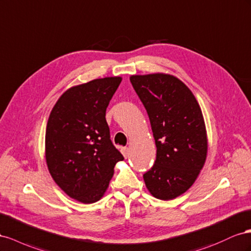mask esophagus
<instances>
[{"label":"esophagus","mask_w":251,"mask_h":251,"mask_svg":"<svg viewBox=\"0 0 251 251\" xmlns=\"http://www.w3.org/2000/svg\"><path fill=\"white\" fill-rule=\"evenodd\" d=\"M121 151H122V153H123V155L125 156V157H128V155H129V148L128 147H122V149H121Z\"/></svg>","instance_id":"1"}]
</instances>
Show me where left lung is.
<instances>
[{"mask_svg": "<svg viewBox=\"0 0 251 251\" xmlns=\"http://www.w3.org/2000/svg\"><path fill=\"white\" fill-rule=\"evenodd\" d=\"M149 117L156 146L153 166L143 175L160 200L181 196L195 183L207 154L204 118L190 89L177 77L153 74L130 76Z\"/></svg>", "mask_w": 251, "mask_h": 251, "instance_id": "obj_1", "label": "left lung"}]
</instances>
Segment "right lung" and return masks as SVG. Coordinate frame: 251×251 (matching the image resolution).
<instances>
[{"mask_svg":"<svg viewBox=\"0 0 251 251\" xmlns=\"http://www.w3.org/2000/svg\"><path fill=\"white\" fill-rule=\"evenodd\" d=\"M122 77L92 80L68 89L55 103L47 122L46 162L54 182L78 202L103 197L117 162L124 156L114 147L106 109Z\"/></svg>","mask_w":251,"mask_h":251,"instance_id":"1","label":"right lung"}]
</instances>
